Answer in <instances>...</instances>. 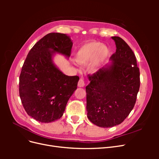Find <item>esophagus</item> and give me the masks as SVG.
<instances>
[{"instance_id":"obj_1","label":"esophagus","mask_w":159,"mask_h":159,"mask_svg":"<svg viewBox=\"0 0 159 159\" xmlns=\"http://www.w3.org/2000/svg\"><path fill=\"white\" fill-rule=\"evenodd\" d=\"M78 85L79 88H83V87H84V85H85L84 80L83 79H80V80H79V81H78Z\"/></svg>"}]
</instances>
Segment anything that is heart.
<instances>
[{"instance_id": "heart-1", "label": "heart", "mask_w": 159, "mask_h": 159, "mask_svg": "<svg viewBox=\"0 0 159 159\" xmlns=\"http://www.w3.org/2000/svg\"><path fill=\"white\" fill-rule=\"evenodd\" d=\"M109 54L110 49L107 45L100 42L91 41L78 48L75 54V60L81 65L88 63V70L95 73L102 68Z\"/></svg>"}]
</instances>
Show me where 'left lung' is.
Segmentation results:
<instances>
[{"label": "left lung", "mask_w": 159, "mask_h": 159, "mask_svg": "<svg viewBox=\"0 0 159 159\" xmlns=\"http://www.w3.org/2000/svg\"><path fill=\"white\" fill-rule=\"evenodd\" d=\"M116 52L110 62L92 75L85 87L88 118L108 128L121 124L131 113L140 87V71L133 52L121 38L113 36Z\"/></svg>", "instance_id": "obj_1"}]
</instances>
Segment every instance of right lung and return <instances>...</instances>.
<instances>
[{
	"instance_id": "right-lung-1",
	"label": "right lung",
	"mask_w": 159,
	"mask_h": 159,
	"mask_svg": "<svg viewBox=\"0 0 159 159\" xmlns=\"http://www.w3.org/2000/svg\"><path fill=\"white\" fill-rule=\"evenodd\" d=\"M73 42L66 34H48L28 53L19 78V94L27 114L50 123L64 114L79 77L66 75L54 64L56 54L70 56Z\"/></svg>"
}]
</instances>
